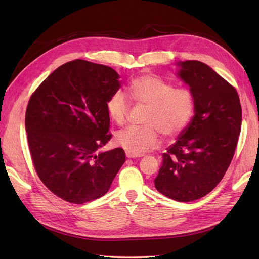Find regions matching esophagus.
I'll use <instances>...</instances> for the list:
<instances>
[{"instance_id": "esophagus-1", "label": "esophagus", "mask_w": 259, "mask_h": 259, "mask_svg": "<svg viewBox=\"0 0 259 259\" xmlns=\"http://www.w3.org/2000/svg\"><path fill=\"white\" fill-rule=\"evenodd\" d=\"M126 156L128 159H131V158H138V156H140V155H134V154H132L130 152H126Z\"/></svg>"}]
</instances>
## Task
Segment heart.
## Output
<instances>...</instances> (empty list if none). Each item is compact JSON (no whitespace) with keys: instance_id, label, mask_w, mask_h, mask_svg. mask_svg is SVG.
Returning a JSON list of instances; mask_svg holds the SVG:
<instances>
[{"instance_id":"heart-1","label":"heart","mask_w":259,"mask_h":259,"mask_svg":"<svg viewBox=\"0 0 259 259\" xmlns=\"http://www.w3.org/2000/svg\"><path fill=\"white\" fill-rule=\"evenodd\" d=\"M128 93L136 103L148 106L146 126H130L115 135V143L126 152L142 155L159 147L161 133L167 137L179 134L194 112L193 94L175 86L154 74L135 77L128 85ZM107 111L117 125L126 122L131 101L122 91H116L107 100Z\"/></svg>"}]
</instances>
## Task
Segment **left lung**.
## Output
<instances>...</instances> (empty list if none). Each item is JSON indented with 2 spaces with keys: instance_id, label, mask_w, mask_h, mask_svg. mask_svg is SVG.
Returning a JSON list of instances; mask_svg holds the SVG:
<instances>
[{
  "instance_id": "8db88e82",
  "label": "left lung",
  "mask_w": 259,
  "mask_h": 259,
  "mask_svg": "<svg viewBox=\"0 0 259 259\" xmlns=\"http://www.w3.org/2000/svg\"><path fill=\"white\" fill-rule=\"evenodd\" d=\"M178 76L190 86L194 115L163 153L154 186L178 202L205 197L228 169L241 132L242 109L233 86L198 60L179 61Z\"/></svg>"
}]
</instances>
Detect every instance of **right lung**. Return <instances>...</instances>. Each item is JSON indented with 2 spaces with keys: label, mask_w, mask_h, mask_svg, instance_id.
Wrapping results in <instances>:
<instances>
[{
  "label": "right lung",
  "mask_w": 259,
  "mask_h": 259,
  "mask_svg": "<svg viewBox=\"0 0 259 259\" xmlns=\"http://www.w3.org/2000/svg\"><path fill=\"white\" fill-rule=\"evenodd\" d=\"M110 67L75 59L58 67L31 95L26 132L41 182L73 204L105 195L125 162L122 148L99 152L111 139L107 100L121 88Z\"/></svg>",
  "instance_id": "obj_1"
}]
</instances>
